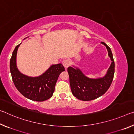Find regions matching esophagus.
Returning <instances> with one entry per match:
<instances>
[{"mask_svg": "<svg viewBox=\"0 0 134 134\" xmlns=\"http://www.w3.org/2000/svg\"><path fill=\"white\" fill-rule=\"evenodd\" d=\"M63 64L65 68H67L70 65V62L68 60H64L63 62Z\"/></svg>", "mask_w": 134, "mask_h": 134, "instance_id": "34e87169", "label": "esophagus"}]
</instances>
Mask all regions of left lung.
<instances>
[{
  "instance_id": "left-lung-1",
  "label": "left lung",
  "mask_w": 134,
  "mask_h": 134,
  "mask_svg": "<svg viewBox=\"0 0 134 134\" xmlns=\"http://www.w3.org/2000/svg\"><path fill=\"white\" fill-rule=\"evenodd\" d=\"M101 43L106 47L108 55L112 61L105 76L98 79H91L86 76L78 67H69L67 69L72 93L81 100H92L102 96L109 89L112 82L115 72V63L112 51L105 42Z\"/></svg>"
}]
</instances>
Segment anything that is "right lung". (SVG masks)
I'll return each instance as SVG.
<instances>
[{"mask_svg":"<svg viewBox=\"0 0 134 134\" xmlns=\"http://www.w3.org/2000/svg\"><path fill=\"white\" fill-rule=\"evenodd\" d=\"M20 44L15 47L10 60L13 83L18 91L26 98L37 102L46 100L53 96L58 76L65 71L64 67L61 63L52 65L42 75L35 77L23 74L16 66V54Z\"/></svg>","mask_w":134,"mask_h":134,"instance_id":"add662e5","label":"right lung"}]
</instances>
